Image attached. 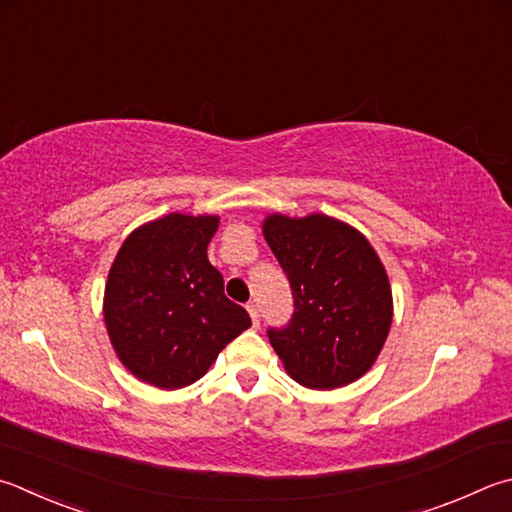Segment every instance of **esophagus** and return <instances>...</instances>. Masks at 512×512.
I'll list each match as a JSON object with an SVG mask.
<instances>
[{"instance_id": "esophagus-1", "label": "esophagus", "mask_w": 512, "mask_h": 512, "mask_svg": "<svg viewBox=\"0 0 512 512\" xmlns=\"http://www.w3.org/2000/svg\"><path fill=\"white\" fill-rule=\"evenodd\" d=\"M246 309H248V313H250V318H253V324H255V327H259V309H257V304L248 302V304H246Z\"/></svg>"}]
</instances>
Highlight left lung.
I'll list each match as a JSON object with an SVG mask.
<instances>
[{
    "instance_id": "left-lung-1",
    "label": "left lung",
    "mask_w": 512,
    "mask_h": 512,
    "mask_svg": "<svg viewBox=\"0 0 512 512\" xmlns=\"http://www.w3.org/2000/svg\"><path fill=\"white\" fill-rule=\"evenodd\" d=\"M264 237L291 282L293 318L268 329L288 376L336 389L374 365L392 327V288L362 232L327 215H271Z\"/></svg>"
}]
</instances>
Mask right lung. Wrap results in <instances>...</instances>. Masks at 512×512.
<instances>
[{
	"label": "right lung",
	"mask_w": 512,
	"mask_h": 512,
	"mask_svg": "<svg viewBox=\"0 0 512 512\" xmlns=\"http://www.w3.org/2000/svg\"><path fill=\"white\" fill-rule=\"evenodd\" d=\"M215 215H172L136 228L120 246L105 286V324L120 362L159 389L192 385L219 351L250 327L208 262Z\"/></svg>",
	"instance_id": "add662e5"
}]
</instances>
